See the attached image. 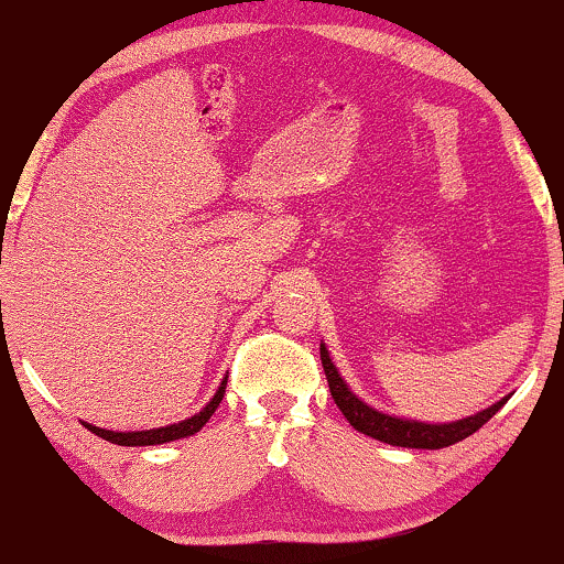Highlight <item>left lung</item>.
<instances>
[{
	"instance_id": "left-lung-1",
	"label": "left lung",
	"mask_w": 564,
	"mask_h": 564,
	"mask_svg": "<svg viewBox=\"0 0 564 564\" xmlns=\"http://www.w3.org/2000/svg\"><path fill=\"white\" fill-rule=\"evenodd\" d=\"M321 360H323V371H326L328 379V390H332L334 403L339 405V411L345 413V419L364 435L381 440V443L390 445H400V448H426V451H437V448H448V445L458 443V440L475 435L480 426L494 419L501 405L507 403V398L498 400L485 411L475 413V416L458 419V422L451 424H424V422H413V419H398L390 416V413H381L377 408H371L364 400L358 398L355 392H349V387L345 384V379L339 377L336 366L328 358L326 345H321Z\"/></svg>"
}]
</instances>
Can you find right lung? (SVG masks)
<instances>
[{"mask_svg":"<svg viewBox=\"0 0 564 564\" xmlns=\"http://www.w3.org/2000/svg\"><path fill=\"white\" fill-rule=\"evenodd\" d=\"M225 384H228V379H223V384H219V390L215 392V398H212L209 403H206L204 411H198L196 416L185 419V422H180V424L159 426V430H142V432H113V430H100V426H93V424H84V426H87L89 432H95L97 437L108 440V443H116V445H161V443H172V440L196 435L200 426L209 422L212 413L217 411L219 403H223Z\"/></svg>","mask_w":564,"mask_h":564,"instance_id":"add662e5","label":"right lung"}]
</instances>
